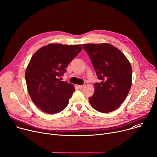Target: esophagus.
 Returning <instances> with one entry per match:
<instances>
[{"instance_id": "obj_1", "label": "esophagus", "mask_w": 157, "mask_h": 157, "mask_svg": "<svg viewBox=\"0 0 157 157\" xmlns=\"http://www.w3.org/2000/svg\"><path fill=\"white\" fill-rule=\"evenodd\" d=\"M77 87H78V89H83V88L84 86H83V85H82V86H77Z\"/></svg>"}]
</instances>
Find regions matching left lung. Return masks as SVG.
I'll return each instance as SVG.
<instances>
[{
	"mask_svg": "<svg viewBox=\"0 0 157 157\" xmlns=\"http://www.w3.org/2000/svg\"><path fill=\"white\" fill-rule=\"evenodd\" d=\"M99 82L94 83L95 92L89 100L101 113L115 111L129 93L132 68L125 55L117 48L107 44H83Z\"/></svg>",
	"mask_w": 157,
	"mask_h": 157,
	"instance_id": "1",
	"label": "left lung"
}]
</instances>
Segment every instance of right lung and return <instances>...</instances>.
I'll list each match as a JSON object with an SVG mask.
<instances>
[{
	"label": "right lung",
	"mask_w": 157,
	"mask_h": 157,
	"mask_svg": "<svg viewBox=\"0 0 157 157\" xmlns=\"http://www.w3.org/2000/svg\"><path fill=\"white\" fill-rule=\"evenodd\" d=\"M82 49L80 44H50L32 56L26 70V85L31 99L43 112L56 114L68 105L75 88L60 77Z\"/></svg>",
	"instance_id": "1"
}]
</instances>
